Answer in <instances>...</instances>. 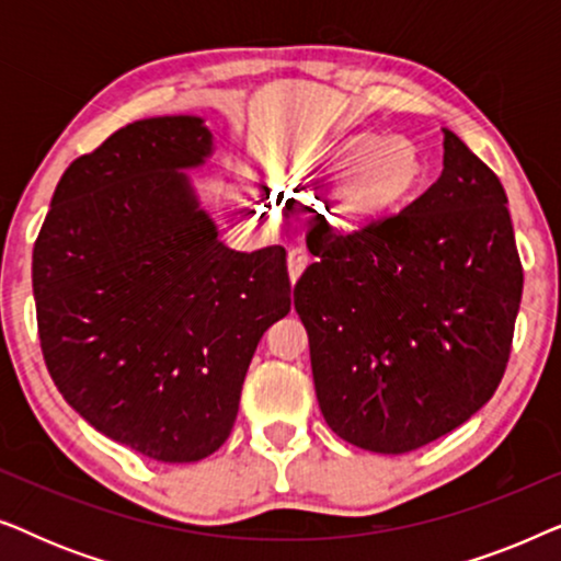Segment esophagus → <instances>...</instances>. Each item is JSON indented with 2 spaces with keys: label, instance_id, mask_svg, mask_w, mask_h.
Listing matches in <instances>:
<instances>
[{
  "label": "esophagus",
  "instance_id": "1",
  "mask_svg": "<svg viewBox=\"0 0 561 561\" xmlns=\"http://www.w3.org/2000/svg\"><path fill=\"white\" fill-rule=\"evenodd\" d=\"M306 265H309V255H306L304 250H290L288 252V278H290V283H296L298 278H301Z\"/></svg>",
  "mask_w": 561,
  "mask_h": 561
}]
</instances>
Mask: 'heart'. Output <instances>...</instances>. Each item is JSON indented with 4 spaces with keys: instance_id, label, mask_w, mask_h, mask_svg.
Returning <instances> with one entry per match:
<instances>
[{
    "instance_id": "b5f03b06",
    "label": "heart",
    "mask_w": 561,
    "mask_h": 561,
    "mask_svg": "<svg viewBox=\"0 0 561 561\" xmlns=\"http://www.w3.org/2000/svg\"><path fill=\"white\" fill-rule=\"evenodd\" d=\"M260 173L288 198L317 194L340 181L321 204V219L336 234H355L416 198L426 181V160L409 137L357 129L273 142L260 158Z\"/></svg>"
}]
</instances>
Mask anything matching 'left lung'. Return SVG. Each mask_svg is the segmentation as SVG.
Here are the masks:
<instances>
[{
	"label": "left lung",
	"mask_w": 561,
	"mask_h": 561,
	"mask_svg": "<svg viewBox=\"0 0 561 561\" xmlns=\"http://www.w3.org/2000/svg\"><path fill=\"white\" fill-rule=\"evenodd\" d=\"M442 133L439 181L396 217L311 244L294 286L319 409L378 455L424 447L493 398L524 290L501 181Z\"/></svg>",
	"instance_id": "obj_1"
}]
</instances>
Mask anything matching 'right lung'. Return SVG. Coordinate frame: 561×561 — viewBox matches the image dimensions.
I'll return each instance as SVG.
<instances>
[{"mask_svg": "<svg viewBox=\"0 0 561 561\" xmlns=\"http://www.w3.org/2000/svg\"><path fill=\"white\" fill-rule=\"evenodd\" d=\"M202 117L122 127L60 175L33 250L43 357L96 432L156 462H198L232 432L250 359L290 311L286 250L219 240L188 171Z\"/></svg>", "mask_w": 561, "mask_h": 561, "instance_id": "add662e5", "label": "right lung"}]
</instances>
